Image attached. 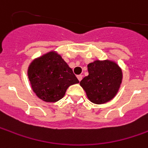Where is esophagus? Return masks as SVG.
Returning <instances> with one entry per match:
<instances>
[{
    "mask_svg": "<svg viewBox=\"0 0 148 148\" xmlns=\"http://www.w3.org/2000/svg\"><path fill=\"white\" fill-rule=\"evenodd\" d=\"M77 78H78V81H81V80H82V75H81V74H79V75H78V76H77Z\"/></svg>",
    "mask_w": 148,
    "mask_h": 148,
    "instance_id": "34e87169",
    "label": "esophagus"
}]
</instances>
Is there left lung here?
<instances>
[{
    "label": "left lung",
    "instance_id": "8db88e82",
    "mask_svg": "<svg viewBox=\"0 0 148 148\" xmlns=\"http://www.w3.org/2000/svg\"><path fill=\"white\" fill-rule=\"evenodd\" d=\"M88 75L82 79L80 86L92 103L102 104L112 99L122 82V70L115 61L95 60L87 65Z\"/></svg>",
    "mask_w": 148,
    "mask_h": 148
}]
</instances>
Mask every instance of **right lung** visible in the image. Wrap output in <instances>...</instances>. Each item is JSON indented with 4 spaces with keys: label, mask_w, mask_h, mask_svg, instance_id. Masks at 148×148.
Segmentation results:
<instances>
[{
    "label": "right lung",
    "mask_w": 148,
    "mask_h": 148,
    "mask_svg": "<svg viewBox=\"0 0 148 148\" xmlns=\"http://www.w3.org/2000/svg\"><path fill=\"white\" fill-rule=\"evenodd\" d=\"M33 91L45 102H57L64 97L67 88L79 81L73 70L56 51L34 59L27 70Z\"/></svg>",
    "instance_id": "right-lung-1"
}]
</instances>
